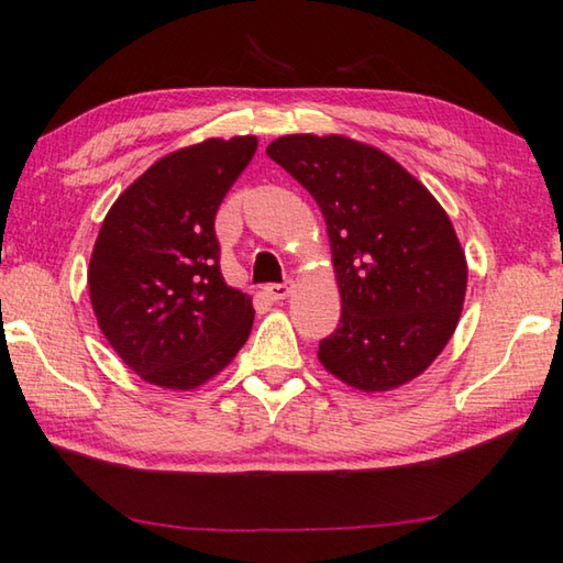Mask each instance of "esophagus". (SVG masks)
Masks as SVG:
<instances>
[{
  "instance_id": "obj_1",
  "label": "esophagus",
  "mask_w": 563,
  "mask_h": 563,
  "mask_svg": "<svg viewBox=\"0 0 563 563\" xmlns=\"http://www.w3.org/2000/svg\"><path fill=\"white\" fill-rule=\"evenodd\" d=\"M292 288H295L292 283H273V285H268L266 292H268L271 300L280 302V300H288L290 292H292Z\"/></svg>"
}]
</instances>
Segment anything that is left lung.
Returning a JSON list of instances; mask_svg holds the SVG:
<instances>
[{"label": "left lung", "mask_w": 563, "mask_h": 563, "mask_svg": "<svg viewBox=\"0 0 563 563\" xmlns=\"http://www.w3.org/2000/svg\"><path fill=\"white\" fill-rule=\"evenodd\" d=\"M266 153L327 222L341 319L319 363L363 393L415 380L464 310L468 266L444 207L388 153L349 136L290 134Z\"/></svg>", "instance_id": "1"}]
</instances>
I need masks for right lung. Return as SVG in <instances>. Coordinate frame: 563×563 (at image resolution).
<instances>
[{
  "label": "right lung",
  "mask_w": 563,
  "mask_h": 563,
  "mask_svg": "<svg viewBox=\"0 0 563 563\" xmlns=\"http://www.w3.org/2000/svg\"><path fill=\"white\" fill-rule=\"evenodd\" d=\"M256 148V136H234L168 153L99 229L87 271L97 324L151 385L195 390L246 344L256 312L219 271L214 217Z\"/></svg>",
  "instance_id": "add662e5"
}]
</instances>
